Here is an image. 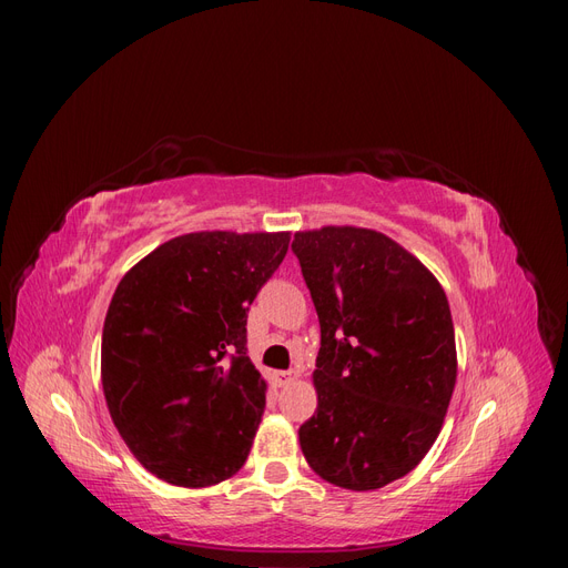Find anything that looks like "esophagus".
<instances>
[{
	"instance_id": "1",
	"label": "esophagus",
	"mask_w": 568,
	"mask_h": 568,
	"mask_svg": "<svg viewBox=\"0 0 568 568\" xmlns=\"http://www.w3.org/2000/svg\"><path fill=\"white\" fill-rule=\"evenodd\" d=\"M298 372L296 369H284V372H274V382H277L280 386H288L291 382H296Z\"/></svg>"
}]
</instances>
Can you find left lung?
Masks as SVG:
<instances>
[{"label": "left lung", "mask_w": 568, "mask_h": 568, "mask_svg": "<svg viewBox=\"0 0 568 568\" xmlns=\"http://www.w3.org/2000/svg\"><path fill=\"white\" fill-rule=\"evenodd\" d=\"M291 251L322 332L317 409L298 428L301 450L338 488H384L424 459L448 412L457 379L448 298L379 232H298Z\"/></svg>", "instance_id": "8db88e82"}]
</instances>
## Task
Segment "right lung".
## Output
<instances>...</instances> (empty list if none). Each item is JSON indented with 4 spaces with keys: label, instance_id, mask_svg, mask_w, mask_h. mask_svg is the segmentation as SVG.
Wrapping results in <instances>:
<instances>
[{
    "label": "right lung",
    "instance_id": "obj_1",
    "mask_svg": "<svg viewBox=\"0 0 568 568\" xmlns=\"http://www.w3.org/2000/svg\"><path fill=\"white\" fill-rule=\"evenodd\" d=\"M286 248L288 232H194L120 280L101 334V384L118 434L153 476L203 488L244 467L265 412L246 313Z\"/></svg>",
    "mask_w": 568,
    "mask_h": 568
}]
</instances>
